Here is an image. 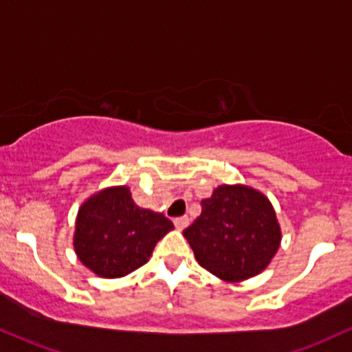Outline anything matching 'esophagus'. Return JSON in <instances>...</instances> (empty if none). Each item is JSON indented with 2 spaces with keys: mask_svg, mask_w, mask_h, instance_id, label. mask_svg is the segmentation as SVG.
<instances>
[{
  "mask_svg": "<svg viewBox=\"0 0 352 352\" xmlns=\"http://www.w3.org/2000/svg\"><path fill=\"white\" fill-rule=\"evenodd\" d=\"M188 223H190V219H188V217H179V218H175L173 219V224H175V228L177 230H185V228L188 226Z\"/></svg>",
  "mask_w": 352,
  "mask_h": 352,
  "instance_id": "1",
  "label": "esophagus"
}]
</instances>
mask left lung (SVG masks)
<instances>
[{
  "instance_id": "obj_1",
  "label": "left lung",
  "mask_w": 352,
  "mask_h": 352,
  "mask_svg": "<svg viewBox=\"0 0 352 352\" xmlns=\"http://www.w3.org/2000/svg\"><path fill=\"white\" fill-rule=\"evenodd\" d=\"M198 264L224 282L261 274L280 248L272 203L248 185H219L201 200V214L184 231Z\"/></svg>"
}]
</instances>
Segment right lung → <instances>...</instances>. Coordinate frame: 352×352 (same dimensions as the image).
I'll list each match as a JSON object with an SVG mask.
<instances>
[{
  "label": "right lung",
  "mask_w": 352,
  "mask_h": 352,
  "mask_svg": "<svg viewBox=\"0 0 352 352\" xmlns=\"http://www.w3.org/2000/svg\"><path fill=\"white\" fill-rule=\"evenodd\" d=\"M172 230V221L162 213L139 208L129 187H108L78 208L74 249L93 274L120 278L146 264L157 241Z\"/></svg>",
  "instance_id": "1"
}]
</instances>
